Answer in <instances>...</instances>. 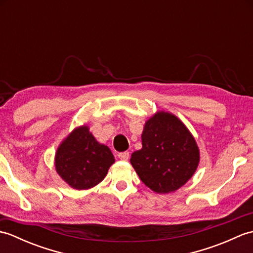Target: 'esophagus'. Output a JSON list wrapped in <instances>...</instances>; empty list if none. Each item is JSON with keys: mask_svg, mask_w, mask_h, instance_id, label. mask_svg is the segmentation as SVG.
<instances>
[{"mask_svg": "<svg viewBox=\"0 0 253 253\" xmlns=\"http://www.w3.org/2000/svg\"><path fill=\"white\" fill-rule=\"evenodd\" d=\"M118 158H120L122 161H127L129 159V152L125 151V152H120L118 153Z\"/></svg>", "mask_w": 253, "mask_h": 253, "instance_id": "34e87169", "label": "esophagus"}]
</instances>
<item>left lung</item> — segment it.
Masks as SVG:
<instances>
[{"mask_svg":"<svg viewBox=\"0 0 253 253\" xmlns=\"http://www.w3.org/2000/svg\"><path fill=\"white\" fill-rule=\"evenodd\" d=\"M142 148L130 163L150 189L168 193L185 185L195 173L200 155L189 130L173 114L159 112L146 123Z\"/></svg>","mask_w":253,"mask_h":253,"instance_id":"8db88e82","label":"left lung"}]
</instances>
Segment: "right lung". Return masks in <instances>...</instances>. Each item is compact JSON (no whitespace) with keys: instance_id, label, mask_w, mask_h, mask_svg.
<instances>
[{"instance_id":"obj_1","label":"right lung","mask_w":253,"mask_h":253,"mask_svg":"<svg viewBox=\"0 0 253 253\" xmlns=\"http://www.w3.org/2000/svg\"><path fill=\"white\" fill-rule=\"evenodd\" d=\"M114 161L111 150L96 141L87 126H83L58 147L55 168L69 186L83 190L103 180Z\"/></svg>"}]
</instances>
